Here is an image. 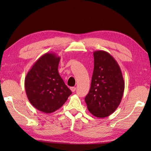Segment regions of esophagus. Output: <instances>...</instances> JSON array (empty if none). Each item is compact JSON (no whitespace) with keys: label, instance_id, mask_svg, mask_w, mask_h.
Masks as SVG:
<instances>
[{"label":"esophagus","instance_id":"1","mask_svg":"<svg viewBox=\"0 0 151 151\" xmlns=\"http://www.w3.org/2000/svg\"><path fill=\"white\" fill-rule=\"evenodd\" d=\"M70 90H71L72 92H75V90H76L75 87H71V88H70Z\"/></svg>","mask_w":151,"mask_h":151}]
</instances>
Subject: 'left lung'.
Instances as JSON below:
<instances>
[{"instance_id": "left-lung-1", "label": "left lung", "mask_w": 151, "mask_h": 151, "mask_svg": "<svg viewBox=\"0 0 151 151\" xmlns=\"http://www.w3.org/2000/svg\"><path fill=\"white\" fill-rule=\"evenodd\" d=\"M93 56L91 88L85 102L92 115L103 118L113 114L120 104L124 82L120 67L113 56L104 50L95 51Z\"/></svg>"}]
</instances>
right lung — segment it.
Here are the masks:
<instances>
[{"mask_svg": "<svg viewBox=\"0 0 151 151\" xmlns=\"http://www.w3.org/2000/svg\"><path fill=\"white\" fill-rule=\"evenodd\" d=\"M60 60V57L54 53L43 54L35 62L24 80L28 100L43 113L58 110L72 93L58 73Z\"/></svg>", "mask_w": 151, "mask_h": 151, "instance_id": "right-lung-1", "label": "right lung"}]
</instances>
